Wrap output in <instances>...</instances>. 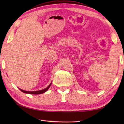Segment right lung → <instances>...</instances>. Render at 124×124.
Instances as JSON below:
<instances>
[{"mask_svg":"<svg viewBox=\"0 0 124 124\" xmlns=\"http://www.w3.org/2000/svg\"><path fill=\"white\" fill-rule=\"evenodd\" d=\"M52 84V83L49 84V85L46 87V88H45L44 89H42V90H40V91H24V90H22L21 89H20V90L21 91H22V92L24 93H27V94H42V93H44L45 92H46L47 90H48V88L50 87V86H51Z\"/></svg>","mask_w":124,"mask_h":124,"instance_id":"add662e5","label":"right lung"}]
</instances>
